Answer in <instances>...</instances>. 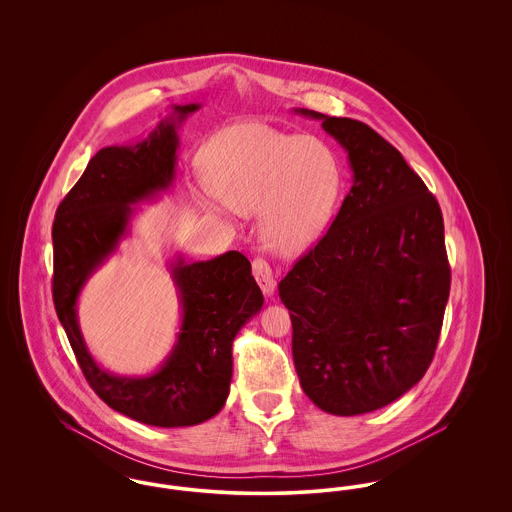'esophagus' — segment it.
Here are the masks:
<instances>
[{
  "mask_svg": "<svg viewBox=\"0 0 512 512\" xmlns=\"http://www.w3.org/2000/svg\"><path fill=\"white\" fill-rule=\"evenodd\" d=\"M251 268H253V276H255V280H257V284H259V288L263 290L265 295H272L274 288H276V280H274L272 267L268 265L265 259L257 257V259L251 263Z\"/></svg>",
  "mask_w": 512,
  "mask_h": 512,
  "instance_id": "obj_1",
  "label": "esophagus"
}]
</instances>
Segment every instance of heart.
I'll use <instances>...</instances> for the list:
<instances>
[{
    "mask_svg": "<svg viewBox=\"0 0 512 512\" xmlns=\"http://www.w3.org/2000/svg\"><path fill=\"white\" fill-rule=\"evenodd\" d=\"M203 178L220 219L259 213L263 242L297 255L317 242L340 192V163L315 136L247 122L226 130L203 157Z\"/></svg>",
    "mask_w": 512,
    "mask_h": 512,
    "instance_id": "obj_1",
    "label": "heart"
}]
</instances>
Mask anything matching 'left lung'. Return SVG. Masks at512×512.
Returning <instances> with one entry per match:
<instances>
[{
    "instance_id": "left-lung-1",
    "label": "left lung",
    "mask_w": 512,
    "mask_h": 512,
    "mask_svg": "<svg viewBox=\"0 0 512 512\" xmlns=\"http://www.w3.org/2000/svg\"><path fill=\"white\" fill-rule=\"evenodd\" d=\"M293 111L322 121L353 171L326 236L278 286L293 365L318 409L372 413L418 384L434 359L451 286L441 209L365 122Z\"/></svg>"
}]
</instances>
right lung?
<instances>
[{
	"label": "right lung",
	"mask_w": 512,
	"mask_h": 512,
	"mask_svg": "<svg viewBox=\"0 0 512 512\" xmlns=\"http://www.w3.org/2000/svg\"><path fill=\"white\" fill-rule=\"evenodd\" d=\"M201 105H172L146 140L99 149L53 220V303L88 384L111 409L159 428L195 426L219 413L232 382V343L263 307V293L240 251L209 261H172L182 324L165 363L147 376H117L96 363L82 338L76 301L88 278L128 234L140 201L174 180L176 130Z\"/></svg>",
	"instance_id": "1"
}]
</instances>
